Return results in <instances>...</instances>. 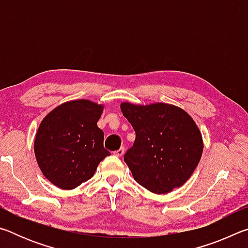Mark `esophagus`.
I'll return each instance as SVG.
<instances>
[{"instance_id": "34e87169", "label": "esophagus", "mask_w": 248, "mask_h": 248, "mask_svg": "<svg viewBox=\"0 0 248 248\" xmlns=\"http://www.w3.org/2000/svg\"><path fill=\"white\" fill-rule=\"evenodd\" d=\"M124 148H120L119 150H117V151H115L114 152V154L116 155V156H123L124 155Z\"/></svg>"}]
</instances>
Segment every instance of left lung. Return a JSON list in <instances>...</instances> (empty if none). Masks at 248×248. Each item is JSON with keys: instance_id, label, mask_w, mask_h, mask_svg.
<instances>
[{"instance_id": "left-lung-1", "label": "left lung", "mask_w": 248, "mask_h": 248, "mask_svg": "<svg viewBox=\"0 0 248 248\" xmlns=\"http://www.w3.org/2000/svg\"><path fill=\"white\" fill-rule=\"evenodd\" d=\"M136 132L124 159L133 178L154 194L183 186L194 173L203 151L194 119L174 105H120Z\"/></svg>"}]
</instances>
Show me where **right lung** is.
Wrapping results in <instances>:
<instances>
[{"instance_id": "right-lung-1", "label": "right lung", "mask_w": 248, "mask_h": 248, "mask_svg": "<svg viewBox=\"0 0 248 248\" xmlns=\"http://www.w3.org/2000/svg\"><path fill=\"white\" fill-rule=\"evenodd\" d=\"M103 108L87 99L71 100L41 121L33 144L37 163L45 177L61 189H73L89 180L110 155L97 127Z\"/></svg>"}]
</instances>
